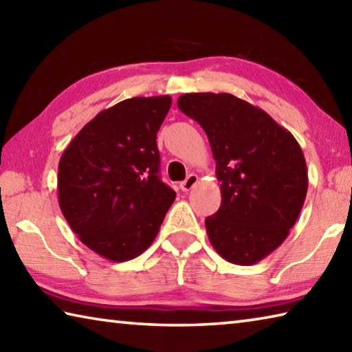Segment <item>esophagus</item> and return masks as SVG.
I'll return each mask as SVG.
<instances>
[{
  "mask_svg": "<svg viewBox=\"0 0 352 352\" xmlns=\"http://www.w3.org/2000/svg\"><path fill=\"white\" fill-rule=\"evenodd\" d=\"M196 184H198V176L196 175H188V177L184 182H181V190L182 192H190Z\"/></svg>",
  "mask_w": 352,
  "mask_h": 352,
  "instance_id": "obj_1",
  "label": "esophagus"
}]
</instances>
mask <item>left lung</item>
Masks as SVG:
<instances>
[{
  "mask_svg": "<svg viewBox=\"0 0 352 352\" xmlns=\"http://www.w3.org/2000/svg\"><path fill=\"white\" fill-rule=\"evenodd\" d=\"M177 107L204 129L221 182L219 210L206 219L213 249L250 266L280 248L305 204L301 146L266 111L227 92H190Z\"/></svg>",
  "mask_w": 352,
  "mask_h": 352,
  "instance_id": "8db88e82",
  "label": "left lung"
}]
</instances>
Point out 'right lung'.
Here are the masks:
<instances>
[{
  "label": "right lung",
  "instance_id": "obj_1",
  "mask_svg": "<svg viewBox=\"0 0 352 352\" xmlns=\"http://www.w3.org/2000/svg\"><path fill=\"white\" fill-rule=\"evenodd\" d=\"M170 107V96L126 98L100 111L61 154V213L80 241L109 261L150 248L176 198L159 177L156 144Z\"/></svg>",
  "mask_w": 352,
  "mask_h": 352
}]
</instances>
